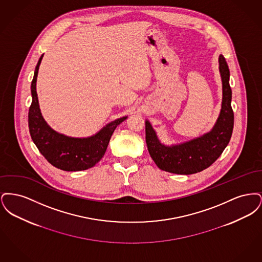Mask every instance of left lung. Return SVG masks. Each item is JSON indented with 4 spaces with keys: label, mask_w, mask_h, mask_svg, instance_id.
<instances>
[{
    "label": "left lung",
    "mask_w": 262,
    "mask_h": 262,
    "mask_svg": "<svg viewBox=\"0 0 262 262\" xmlns=\"http://www.w3.org/2000/svg\"><path fill=\"white\" fill-rule=\"evenodd\" d=\"M219 69L223 83L222 109L210 133L186 143L169 147L160 143L149 122H145L147 148L159 169L173 174L199 173L211 166L228 145L234 128V112L231 106L230 71L222 55L219 57Z\"/></svg>",
    "instance_id": "obj_1"
}]
</instances>
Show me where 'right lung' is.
Instances as JSON below:
<instances>
[{"mask_svg":"<svg viewBox=\"0 0 262 262\" xmlns=\"http://www.w3.org/2000/svg\"><path fill=\"white\" fill-rule=\"evenodd\" d=\"M42 58L43 55L38 61L31 82L32 102L28 111V127L31 138L40 153L54 167L68 172L89 169L104 156L114 130L126 117L108 124L98 134L88 138L66 137L53 130L44 121L38 104L36 79Z\"/></svg>","mask_w":262,"mask_h":262,"instance_id":"right-lung-1","label":"right lung"}]
</instances>
